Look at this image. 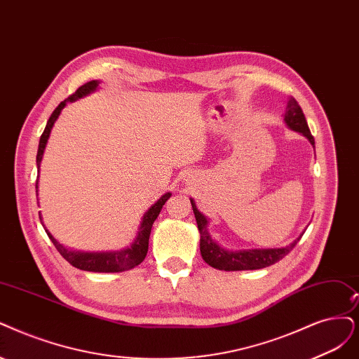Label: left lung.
I'll list each match as a JSON object with an SVG mask.
<instances>
[{"instance_id": "8db88e82", "label": "left lung", "mask_w": 359, "mask_h": 359, "mask_svg": "<svg viewBox=\"0 0 359 359\" xmlns=\"http://www.w3.org/2000/svg\"><path fill=\"white\" fill-rule=\"evenodd\" d=\"M284 121L287 126L302 133L304 137L315 144L313 136L311 135V130L308 127L306 118L300 108V104L294 97H291L287 103V111L284 115ZM194 215L198 223V231H200L201 240H200V250L201 256L205 263H208L211 268L219 269V271H253V269H262L268 268L271 264L280 262L284 259L291 250L296 247L302 235L297 238L296 241L291 243L285 248H268V250H243V251H226L220 248L213 240L207 231V219L198 211L195 203L191 200Z\"/></svg>"}]
</instances>
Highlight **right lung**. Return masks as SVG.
<instances>
[{
  "label": "right lung",
  "instance_id": "right-lung-1",
  "mask_svg": "<svg viewBox=\"0 0 359 359\" xmlns=\"http://www.w3.org/2000/svg\"><path fill=\"white\" fill-rule=\"evenodd\" d=\"M97 84H99L97 81H90V83L81 86L75 93H72V95L68 99H65L63 102H60L57 108L53 111V114L50 115L48 121H47V126L43 131V135H41V137H39L38 152H36V167L38 168H39V164H41L43 154H44L46 144H47V140H48V136H50L51 127L57 119L60 111L65 108L66 102H72V100H76L79 97L88 95V93L96 90ZM38 172H39V170H38ZM35 188H36V192H38V179H36V183H35ZM36 196H38V194H36ZM170 196H171V194L163 195L148 210V213L143 216L140 229H139V233H137V238L135 240V243L131 244L130 248H127L124 251H118V253H81V251H72V250H68V248H65L63 245H60L55 240V238L50 235V232L47 229H46V232L51 240V243L55 244L56 250L62 255V257L66 262H69L72 266H75L78 269L90 271V272H123V271H128V269H133L135 266H137V264H140L144 260L146 253H148L149 235H151L152 224H154L155 219L159 215V211H161L163 205L165 204V201L168 200ZM39 220H41V216H39ZM43 226H44V224H43Z\"/></svg>",
  "mask_w": 359,
  "mask_h": 359
}]
</instances>
